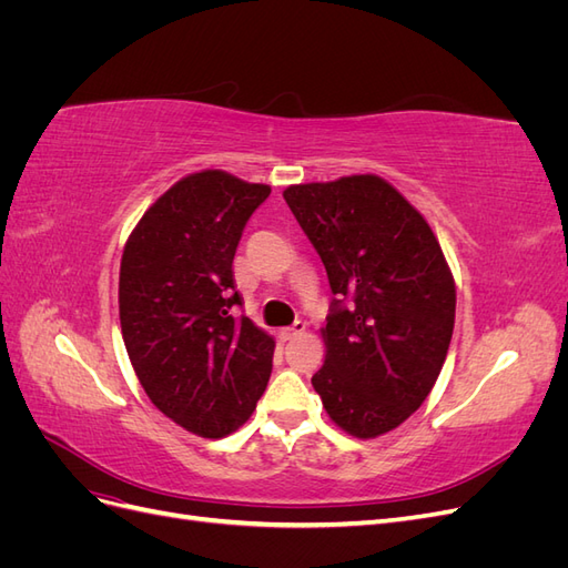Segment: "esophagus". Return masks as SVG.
<instances>
[{
	"instance_id": "obj_1",
	"label": "esophagus",
	"mask_w": 568,
	"mask_h": 568,
	"mask_svg": "<svg viewBox=\"0 0 568 568\" xmlns=\"http://www.w3.org/2000/svg\"><path fill=\"white\" fill-rule=\"evenodd\" d=\"M305 332V322H294L291 326H286V329H280V338L282 341H291V338H296V336H301Z\"/></svg>"
}]
</instances>
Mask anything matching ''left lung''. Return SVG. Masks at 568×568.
Segmentation results:
<instances>
[{
	"label": "left lung",
	"instance_id": "obj_1",
	"mask_svg": "<svg viewBox=\"0 0 568 568\" xmlns=\"http://www.w3.org/2000/svg\"><path fill=\"white\" fill-rule=\"evenodd\" d=\"M284 199L336 296L313 376L326 415L355 438L393 432L432 393L450 348L455 280L438 239L376 175L291 184Z\"/></svg>",
	"mask_w": 568,
	"mask_h": 568
}]
</instances>
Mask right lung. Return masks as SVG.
Listing matches in <instances>:
<instances>
[{"label":"right lung","instance_id":"obj_1","mask_svg":"<svg viewBox=\"0 0 568 568\" xmlns=\"http://www.w3.org/2000/svg\"><path fill=\"white\" fill-rule=\"evenodd\" d=\"M270 196L225 170L175 182L132 230L120 261V329L136 379L165 417L203 438L242 426L267 386L274 338L242 305L232 261Z\"/></svg>","mask_w":568,"mask_h":568}]
</instances>
